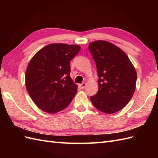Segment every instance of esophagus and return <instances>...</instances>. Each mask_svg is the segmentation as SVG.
<instances>
[{
  "label": "esophagus",
  "instance_id": "obj_1",
  "mask_svg": "<svg viewBox=\"0 0 158 158\" xmlns=\"http://www.w3.org/2000/svg\"><path fill=\"white\" fill-rule=\"evenodd\" d=\"M85 85H86V84L85 83H82V84H79V86L80 87L81 89H84L85 87Z\"/></svg>",
  "mask_w": 158,
  "mask_h": 158
}]
</instances>
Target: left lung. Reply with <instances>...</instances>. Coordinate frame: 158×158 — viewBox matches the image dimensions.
Returning a JSON list of instances; mask_svg holds the SVG:
<instances>
[{
    "instance_id": "obj_1",
    "label": "left lung",
    "mask_w": 158,
    "mask_h": 158,
    "mask_svg": "<svg viewBox=\"0 0 158 158\" xmlns=\"http://www.w3.org/2000/svg\"><path fill=\"white\" fill-rule=\"evenodd\" d=\"M88 49L96 64L98 92L90 97L94 106L111 114L125 107L136 89V71L127 54L111 43L91 42Z\"/></svg>"
}]
</instances>
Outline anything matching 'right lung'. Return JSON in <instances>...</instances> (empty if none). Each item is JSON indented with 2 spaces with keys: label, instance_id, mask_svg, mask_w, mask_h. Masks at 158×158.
Here are the masks:
<instances>
[{
  "label": "right lung",
  "instance_id": "obj_1",
  "mask_svg": "<svg viewBox=\"0 0 158 158\" xmlns=\"http://www.w3.org/2000/svg\"><path fill=\"white\" fill-rule=\"evenodd\" d=\"M80 46L51 44L30 60L26 72V87L33 102L43 111L53 114L69 106L78 86L70 76V61Z\"/></svg>",
  "mask_w": 158,
  "mask_h": 158
}]
</instances>
